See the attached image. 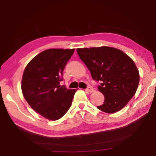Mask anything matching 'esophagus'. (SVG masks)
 <instances>
[{"label": "esophagus", "instance_id": "34e87169", "mask_svg": "<svg viewBox=\"0 0 156 156\" xmlns=\"http://www.w3.org/2000/svg\"><path fill=\"white\" fill-rule=\"evenodd\" d=\"M86 90H87V91L89 92V93H91V92H93V91H94V89L92 88L91 87H90V86H88V87H87V88L86 89Z\"/></svg>", "mask_w": 156, "mask_h": 156}]
</instances>
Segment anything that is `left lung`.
<instances>
[{"label":"left lung","instance_id":"1","mask_svg":"<svg viewBox=\"0 0 156 156\" xmlns=\"http://www.w3.org/2000/svg\"><path fill=\"white\" fill-rule=\"evenodd\" d=\"M92 78L100 82L103 104L97 108L105 113L117 112L128 103L138 88L139 72L133 60L120 49L109 47L76 49Z\"/></svg>","mask_w":156,"mask_h":156}]
</instances>
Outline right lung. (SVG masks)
<instances>
[{
  "label": "right lung",
  "instance_id": "1",
  "mask_svg": "<svg viewBox=\"0 0 156 156\" xmlns=\"http://www.w3.org/2000/svg\"><path fill=\"white\" fill-rule=\"evenodd\" d=\"M74 50L47 49L25 69L21 84L23 96L34 111L49 120L60 119L72 105L76 89H67L60 83Z\"/></svg>",
  "mask_w": 156,
  "mask_h": 156
}]
</instances>
